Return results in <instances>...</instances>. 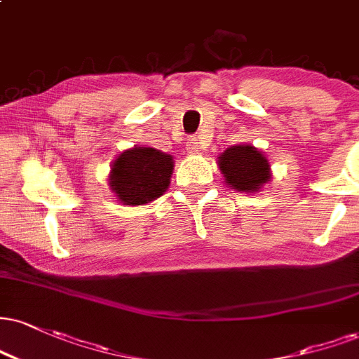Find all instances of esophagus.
Returning <instances> with one entry per match:
<instances>
[{"label":"esophagus","mask_w":359,"mask_h":359,"mask_svg":"<svg viewBox=\"0 0 359 359\" xmlns=\"http://www.w3.org/2000/svg\"><path fill=\"white\" fill-rule=\"evenodd\" d=\"M185 149H187L189 154H197L201 150V142H198V137H191L185 144Z\"/></svg>","instance_id":"34e87169"}]
</instances>
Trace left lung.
<instances>
[{
    "mask_svg": "<svg viewBox=\"0 0 359 359\" xmlns=\"http://www.w3.org/2000/svg\"><path fill=\"white\" fill-rule=\"evenodd\" d=\"M226 182L239 192H256L269 180V162L252 145H234L219 157Z\"/></svg>",
    "mask_w": 359,
    "mask_h": 359,
    "instance_id": "1",
    "label": "left lung"
}]
</instances>
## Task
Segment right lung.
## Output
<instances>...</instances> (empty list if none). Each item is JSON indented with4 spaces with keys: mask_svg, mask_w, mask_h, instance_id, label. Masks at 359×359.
I'll return each mask as SVG.
<instances>
[{
    "mask_svg": "<svg viewBox=\"0 0 359 359\" xmlns=\"http://www.w3.org/2000/svg\"><path fill=\"white\" fill-rule=\"evenodd\" d=\"M174 161L152 147H135L120 154L111 165L110 187L127 205H140L161 197L170 184Z\"/></svg>",
    "mask_w": 359,
    "mask_h": 359,
    "instance_id": "1",
    "label": "right lung"
}]
</instances>
